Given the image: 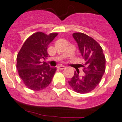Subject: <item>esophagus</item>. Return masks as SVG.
Instances as JSON below:
<instances>
[{"instance_id": "1", "label": "esophagus", "mask_w": 122, "mask_h": 122, "mask_svg": "<svg viewBox=\"0 0 122 122\" xmlns=\"http://www.w3.org/2000/svg\"><path fill=\"white\" fill-rule=\"evenodd\" d=\"M57 68L59 69V70H63V69L65 68V66H63V65H59Z\"/></svg>"}]
</instances>
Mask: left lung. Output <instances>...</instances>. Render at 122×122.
<instances>
[{"label": "left lung", "mask_w": 122, "mask_h": 122, "mask_svg": "<svg viewBox=\"0 0 122 122\" xmlns=\"http://www.w3.org/2000/svg\"><path fill=\"white\" fill-rule=\"evenodd\" d=\"M73 37L85 61L82 65L85 74L81 77L75 71L68 83L76 92L86 94L93 91L101 80L106 70V59L102 47L92 37L80 32L74 33Z\"/></svg>", "instance_id": "1"}]
</instances>
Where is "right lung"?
Segmentation results:
<instances>
[{
	"label": "right lung",
	"instance_id": "1",
	"mask_svg": "<svg viewBox=\"0 0 122 122\" xmlns=\"http://www.w3.org/2000/svg\"><path fill=\"white\" fill-rule=\"evenodd\" d=\"M57 35V33L47 35L41 31L33 33L26 40L18 52V74L28 89L41 91L51 82L56 68L50 67L42 59L48 57V46Z\"/></svg>",
	"mask_w": 122,
	"mask_h": 122
}]
</instances>
